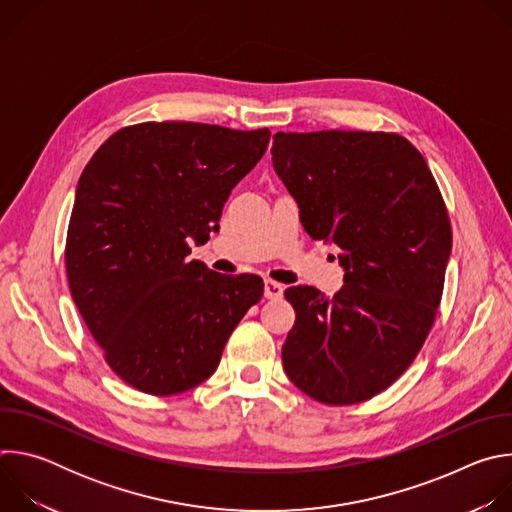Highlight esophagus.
Here are the masks:
<instances>
[{"mask_svg":"<svg viewBox=\"0 0 512 512\" xmlns=\"http://www.w3.org/2000/svg\"><path fill=\"white\" fill-rule=\"evenodd\" d=\"M283 296V285L273 281V279H265V298L267 300H279Z\"/></svg>","mask_w":512,"mask_h":512,"instance_id":"34e87169","label":"esophagus"}]
</instances>
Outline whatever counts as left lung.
Masks as SVG:
<instances>
[{
	"label": "left lung",
	"mask_w": 512,
	"mask_h": 512,
	"mask_svg": "<svg viewBox=\"0 0 512 512\" xmlns=\"http://www.w3.org/2000/svg\"><path fill=\"white\" fill-rule=\"evenodd\" d=\"M275 174L312 239L340 247L334 298L285 289L296 324L283 371L326 405H354L393 385L421 350L452 253L448 210L423 156L383 131L275 133Z\"/></svg>",
	"instance_id": "left-lung-1"
}]
</instances>
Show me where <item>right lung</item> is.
<instances>
[{
  "mask_svg": "<svg viewBox=\"0 0 512 512\" xmlns=\"http://www.w3.org/2000/svg\"><path fill=\"white\" fill-rule=\"evenodd\" d=\"M271 131L164 121L113 133L83 170L66 235V275L109 367L148 395L204 383L263 296L257 275L190 261L218 231L231 190Z\"/></svg>",
  "mask_w": 512,
  "mask_h": 512,
  "instance_id": "right-lung-1",
  "label": "right lung"
}]
</instances>
